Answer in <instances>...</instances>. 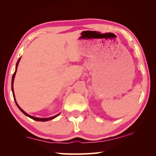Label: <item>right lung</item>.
I'll return each mask as SVG.
<instances>
[{
    "instance_id": "1",
    "label": "right lung",
    "mask_w": 156,
    "mask_h": 156,
    "mask_svg": "<svg viewBox=\"0 0 156 156\" xmlns=\"http://www.w3.org/2000/svg\"><path fill=\"white\" fill-rule=\"evenodd\" d=\"M21 57H20V58H19V59H18L17 62H16V64L15 71V72H14V74H13V75H12V82H11V89H12V92L13 98H14V100H15V103H16V106H17V107L19 108V110L23 112V114L25 115L26 116H27L28 117L31 118V119H34V120H35V121H49V120H51V119H54V118H55L56 117H58V115H59V114H60V113H59V114L56 115H55V116H53V117H48V118H39V117H34V116H31V115H30L27 114V112H25L23 110V109H22L21 107H19V105L17 104V102H16V99H15V97L14 90H13V83H14V79H15V74H16V69H17V67H18L19 63L20 60H21Z\"/></svg>"
}]
</instances>
